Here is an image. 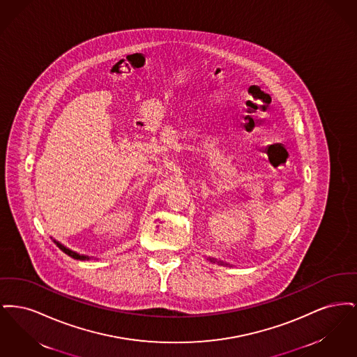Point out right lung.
Wrapping results in <instances>:
<instances>
[{"label":"right lung","instance_id":"right-lung-1","mask_svg":"<svg viewBox=\"0 0 357 357\" xmlns=\"http://www.w3.org/2000/svg\"><path fill=\"white\" fill-rule=\"evenodd\" d=\"M57 246H59L64 253H67V255H70V257H73V258H83V257H80V255H76V253H73V252H70L69 249L64 248V246H63L61 243H59V242H57Z\"/></svg>","mask_w":357,"mask_h":357}]
</instances>
